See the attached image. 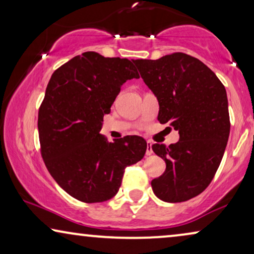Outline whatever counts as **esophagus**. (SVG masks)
Wrapping results in <instances>:
<instances>
[{
  "label": "esophagus",
  "mask_w": 254,
  "mask_h": 254,
  "mask_svg": "<svg viewBox=\"0 0 254 254\" xmlns=\"http://www.w3.org/2000/svg\"><path fill=\"white\" fill-rule=\"evenodd\" d=\"M152 148H151V142H148L147 143V151H145V155L147 156H150V155H152Z\"/></svg>",
  "instance_id": "1"
}]
</instances>
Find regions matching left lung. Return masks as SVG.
I'll list each match as a JSON object with an SVG mask.
<instances>
[{"instance_id":"8db88e82","label":"left lung","mask_w":254,"mask_h":254,"mask_svg":"<svg viewBox=\"0 0 254 254\" xmlns=\"http://www.w3.org/2000/svg\"><path fill=\"white\" fill-rule=\"evenodd\" d=\"M134 64L157 97L159 123L179 131L177 143L152 144L166 164L151 182L152 190L165 202L192 199L213 180L227 147L230 118L224 85L203 62L185 53Z\"/></svg>"}]
</instances>
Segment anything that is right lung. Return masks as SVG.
I'll list each match as a JSON object with an SVG mask.
<instances>
[{"instance_id":"right-lung-1","label":"right lung","mask_w":254,"mask_h":254,"mask_svg":"<svg viewBox=\"0 0 254 254\" xmlns=\"http://www.w3.org/2000/svg\"><path fill=\"white\" fill-rule=\"evenodd\" d=\"M140 78L128 59L85 52L53 72L38 113L45 165L69 195L104 202L119 190L125 169L143 158L147 142L125 136L107 142L104 114L127 79Z\"/></svg>"}]
</instances>
